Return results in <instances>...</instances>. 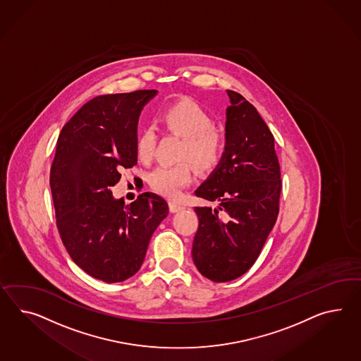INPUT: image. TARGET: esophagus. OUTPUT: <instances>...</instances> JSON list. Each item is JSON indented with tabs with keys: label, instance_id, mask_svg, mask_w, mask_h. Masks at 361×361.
I'll return each mask as SVG.
<instances>
[{
	"label": "esophagus",
	"instance_id": "esophagus-1",
	"mask_svg": "<svg viewBox=\"0 0 361 361\" xmlns=\"http://www.w3.org/2000/svg\"><path fill=\"white\" fill-rule=\"evenodd\" d=\"M184 210V206L183 204H180V203L173 202V201H171L169 202V212H183Z\"/></svg>",
	"mask_w": 361,
	"mask_h": 361
}]
</instances>
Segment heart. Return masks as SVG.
I'll list each match as a JSON object with an SVG mask.
<instances>
[{"instance_id": "1", "label": "heart", "mask_w": 361, "mask_h": 361, "mask_svg": "<svg viewBox=\"0 0 361 361\" xmlns=\"http://www.w3.org/2000/svg\"><path fill=\"white\" fill-rule=\"evenodd\" d=\"M161 120L169 130L185 137L181 158L190 159L202 171H210L219 164L224 149L223 135L212 126V116L198 103L190 99L176 102L161 112ZM155 143L157 133L154 128H145L135 141L140 160L147 163L152 159ZM192 178V166L184 161L175 166H159L151 172L149 183L160 195L177 198Z\"/></svg>"}]
</instances>
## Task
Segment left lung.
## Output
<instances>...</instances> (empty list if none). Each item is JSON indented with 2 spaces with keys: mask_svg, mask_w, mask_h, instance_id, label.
Returning a JSON list of instances; mask_svg holds the SVG:
<instances>
[{
  "mask_svg": "<svg viewBox=\"0 0 361 361\" xmlns=\"http://www.w3.org/2000/svg\"><path fill=\"white\" fill-rule=\"evenodd\" d=\"M227 94L223 157L194 192L215 204L194 207L200 224L192 247L195 267L212 281H233L253 266L278 218L281 190L269 126L245 97Z\"/></svg>",
  "mask_w": 361,
  "mask_h": 361,
  "instance_id": "1",
  "label": "left lung"
}]
</instances>
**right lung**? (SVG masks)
Here are the masks:
<instances>
[{
	"label": "right lung",
	"instance_id": "add662e5",
	"mask_svg": "<svg viewBox=\"0 0 361 361\" xmlns=\"http://www.w3.org/2000/svg\"><path fill=\"white\" fill-rule=\"evenodd\" d=\"M157 90L94 97L62 128L51 168L56 223L71 259L106 283L141 269L149 238L167 218L168 203L142 193L116 200L111 188L121 168L137 164V126Z\"/></svg>",
	"mask_w": 361,
	"mask_h": 361
}]
</instances>
